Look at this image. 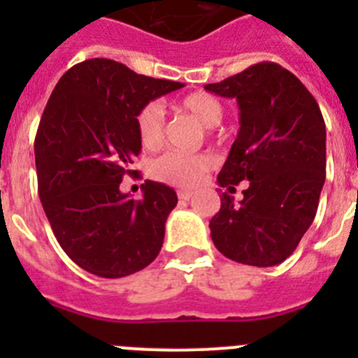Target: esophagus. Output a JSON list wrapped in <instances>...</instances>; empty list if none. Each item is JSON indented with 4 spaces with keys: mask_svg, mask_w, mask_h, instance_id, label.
Listing matches in <instances>:
<instances>
[{
    "mask_svg": "<svg viewBox=\"0 0 358 358\" xmlns=\"http://www.w3.org/2000/svg\"><path fill=\"white\" fill-rule=\"evenodd\" d=\"M192 195H194V192H189V189H179V192H177V197L181 199V201H189Z\"/></svg>",
    "mask_w": 358,
    "mask_h": 358,
    "instance_id": "obj_1",
    "label": "esophagus"
}]
</instances>
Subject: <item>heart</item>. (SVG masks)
Instances as JSON below:
<instances>
[{
	"label": "heart",
	"instance_id": "heart-1",
	"mask_svg": "<svg viewBox=\"0 0 358 358\" xmlns=\"http://www.w3.org/2000/svg\"><path fill=\"white\" fill-rule=\"evenodd\" d=\"M181 109L194 115L204 127H217L224 118V106L217 96L204 91L192 93L181 100ZM138 140L147 150L161 147L164 140V109L159 102L152 100L145 103L134 120ZM215 166V157L208 152L199 154H181L166 152L156 157L148 166L152 179L181 188H192L202 179V176Z\"/></svg>",
	"mask_w": 358,
	"mask_h": 358
}]
</instances>
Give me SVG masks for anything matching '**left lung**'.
I'll use <instances>...</instances> for the list:
<instances>
[{
    "label": "left lung",
    "instance_id": "left-lung-1",
    "mask_svg": "<svg viewBox=\"0 0 358 358\" xmlns=\"http://www.w3.org/2000/svg\"><path fill=\"white\" fill-rule=\"evenodd\" d=\"M204 90L236 98L240 131L217 181L227 192L210 220L226 258L255 267L287 260L314 222L327 177V127L315 98L276 62H260Z\"/></svg>",
    "mask_w": 358,
    "mask_h": 358
}]
</instances>
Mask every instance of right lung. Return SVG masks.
Returning a JSON list of instances; mask_svg holds the SVG:
<instances>
[{
	"instance_id": "1",
	"label": "right lung",
	"mask_w": 358,
	"mask_h": 358,
	"mask_svg": "<svg viewBox=\"0 0 358 358\" xmlns=\"http://www.w3.org/2000/svg\"><path fill=\"white\" fill-rule=\"evenodd\" d=\"M182 85L110 59L75 64L57 82L34 145L39 199L57 242L87 273L129 276L159 255L176 192L145 181L143 197L132 199L120 182L138 173V110Z\"/></svg>"
}]
</instances>
